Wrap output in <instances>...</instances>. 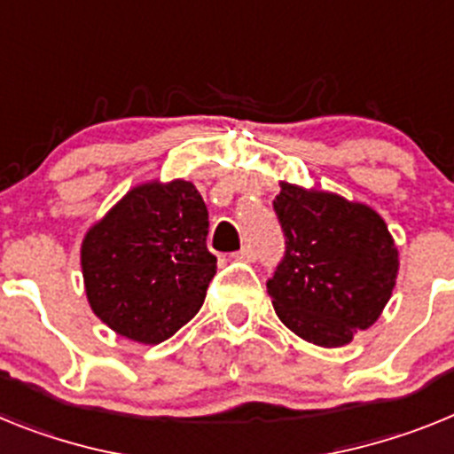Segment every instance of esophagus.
I'll use <instances>...</instances> for the list:
<instances>
[{
  "label": "esophagus",
  "mask_w": 454,
  "mask_h": 454,
  "mask_svg": "<svg viewBox=\"0 0 454 454\" xmlns=\"http://www.w3.org/2000/svg\"><path fill=\"white\" fill-rule=\"evenodd\" d=\"M232 258H238V260H247V262H251V260H255V251L251 244H244L242 249L238 251V254H232Z\"/></svg>",
  "instance_id": "1"
}]
</instances>
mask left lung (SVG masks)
<instances>
[{"label":"left lung","instance_id":"8db88e82","mask_svg":"<svg viewBox=\"0 0 454 454\" xmlns=\"http://www.w3.org/2000/svg\"><path fill=\"white\" fill-rule=\"evenodd\" d=\"M274 212L286 254L267 281L276 315L303 340L340 347L377 322L391 299L397 249L368 205L281 184Z\"/></svg>","mask_w":454,"mask_h":454}]
</instances>
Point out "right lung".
<instances>
[{
	"mask_svg": "<svg viewBox=\"0 0 454 454\" xmlns=\"http://www.w3.org/2000/svg\"><path fill=\"white\" fill-rule=\"evenodd\" d=\"M207 207L192 183H148L86 232L82 271L90 309L129 340L157 345L187 325L216 271Z\"/></svg>",
	"mask_w": 454,
	"mask_h": 454,
	"instance_id": "add662e5",
	"label": "right lung"
}]
</instances>
